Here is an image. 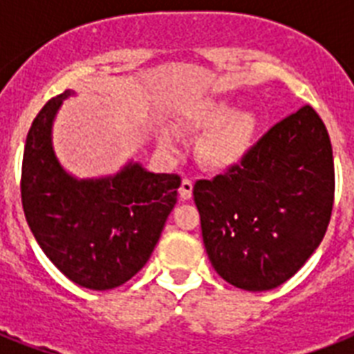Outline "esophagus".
<instances>
[{"mask_svg":"<svg viewBox=\"0 0 354 354\" xmlns=\"http://www.w3.org/2000/svg\"><path fill=\"white\" fill-rule=\"evenodd\" d=\"M193 196V180L191 178H183L182 185H180V198L189 200Z\"/></svg>","mask_w":354,"mask_h":354,"instance_id":"34e87169","label":"esophagus"}]
</instances>
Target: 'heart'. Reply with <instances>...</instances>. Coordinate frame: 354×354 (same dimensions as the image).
Listing matches in <instances>:
<instances>
[{
    "label": "heart",
    "instance_id": "b5f03b06",
    "mask_svg": "<svg viewBox=\"0 0 354 354\" xmlns=\"http://www.w3.org/2000/svg\"><path fill=\"white\" fill-rule=\"evenodd\" d=\"M187 128L207 132L200 143V158L211 169H230L248 154L257 130V118L250 112L232 115L226 102H200L187 115ZM167 150L176 149L172 133L161 136Z\"/></svg>",
    "mask_w": 354,
    "mask_h": 354
}]
</instances>
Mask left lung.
<instances>
[{"label":"left lung","instance_id":"8db88e82","mask_svg":"<svg viewBox=\"0 0 354 354\" xmlns=\"http://www.w3.org/2000/svg\"><path fill=\"white\" fill-rule=\"evenodd\" d=\"M204 246L230 285L272 290L324 241L335 204V160L310 104L275 122L236 165L193 187Z\"/></svg>","mask_w":354,"mask_h":354}]
</instances>
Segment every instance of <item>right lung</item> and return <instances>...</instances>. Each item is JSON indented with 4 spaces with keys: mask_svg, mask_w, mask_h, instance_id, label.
Masks as SVG:
<instances>
[{
    "mask_svg": "<svg viewBox=\"0 0 354 354\" xmlns=\"http://www.w3.org/2000/svg\"><path fill=\"white\" fill-rule=\"evenodd\" d=\"M73 93L53 97L27 133L21 161L25 221L49 261L90 290H110L143 268L176 204L180 176L128 165L108 180H75L58 165L51 124Z\"/></svg>",
    "mask_w": 354,
    "mask_h": 354,
    "instance_id": "right-lung-1",
    "label": "right lung"
}]
</instances>
